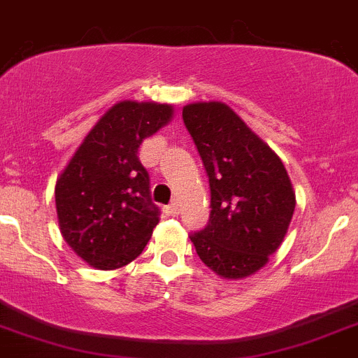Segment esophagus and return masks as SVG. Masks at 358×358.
<instances>
[{"label": "esophagus", "instance_id": "34e87169", "mask_svg": "<svg viewBox=\"0 0 358 358\" xmlns=\"http://www.w3.org/2000/svg\"><path fill=\"white\" fill-rule=\"evenodd\" d=\"M164 211H166V215H169V217H178L180 208H178V204L173 203V204H169V206H166Z\"/></svg>", "mask_w": 358, "mask_h": 358}]
</instances>
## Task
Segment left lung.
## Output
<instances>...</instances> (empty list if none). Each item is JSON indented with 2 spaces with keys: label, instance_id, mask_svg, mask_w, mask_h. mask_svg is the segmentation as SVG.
Instances as JSON below:
<instances>
[{
  "label": "left lung",
  "instance_id": "8db88e82",
  "mask_svg": "<svg viewBox=\"0 0 358 358\" xmlns=\"http://www.w3.org/2000/svg\"><path fill=\"white\" fill-rule=\"evenodd\" d=\"M182 115L211 190L210 222L190 241L220 278H246L285 239L296 210L290 176L275 150L225 103H190Z\"/></svg>",
  "mask_w": 358,
  "mask_h": 358
}]
</instances>
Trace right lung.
I'll return each mask as SVG.
<instances>
[{
    "label": "right lung",
    "mask_w": 358,
    "mask_h": 358,
    "mask_svg": "<svg viewBox=\"0 0 358 358\" xmlns=\"http://www.w3.org/2000/svg\"><path fill=\"white\" fill-rule=\"evenodd\" d=\"M171 105L119 101L69 159L55 182V210L69 248L103 271L133 262L159 224L150 178L138 159L143 140L171 122Z\"/></svg>",
    "instance_id": "add662e5"
}]
</instances>
